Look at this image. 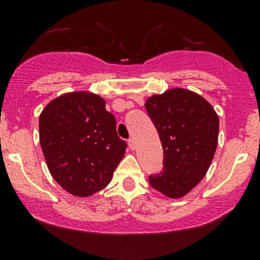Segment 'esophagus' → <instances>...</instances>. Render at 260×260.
I'll return each mask as SVG.
<instances>
[{
    "instance_id": "1",
    "label": "esophagus",
    "mask_w": 260,
    "mask_h": 260,
    "mask_svg": "<svg viewBox=\"0 0 260 260\" xmlns=\"http://www.w3.org/2000/svg\"><path fill=\"white\" fill-rule=\"evenodd\" d=\"M128 147H129L132 151H135L136 149V143H135V140H133V138H129V140H128Z\"/></svg>"
}]
</instances>
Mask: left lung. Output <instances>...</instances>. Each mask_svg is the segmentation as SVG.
Instances as JSON below:
<instances>
[{
  "label": "left lung",
  "instance_id": "obj_1",
  "mask_svg": "<svg viewBox=\"0 0 260 260\" xmlns=\"http://www.w3.org/2000/svg\"><path fill=\"white\" fill-rule=\"evenodd\" d=\"M145 107L164 148V170L149 176V183L166 198H183L210 167L217 147L219 117L205 98L183 88L153 94Z\"/></svg>",
  "mask_w": 260,
  "mask_h": 260
}]
</instances>
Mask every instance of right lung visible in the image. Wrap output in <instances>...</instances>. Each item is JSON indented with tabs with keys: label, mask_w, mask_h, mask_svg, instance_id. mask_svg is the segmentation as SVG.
<instances>
[{
	"label": "right lung",
	"mask_w": 260,
	"mask_h": 260,
	"mask_svg": "<svg viewBox=\"0 0 260 260\" xmlns=\"http://www.w3.org/2000/svg\"><path fill=\"white\" fill-rule=\"evenodd\" d=\"M39 137L52 179L77 198L106 187L127 148L106 99L91 91L52 99L39 118Z\"/></svg>",
	"instance_id": "obj_1"
}]
</instances>
